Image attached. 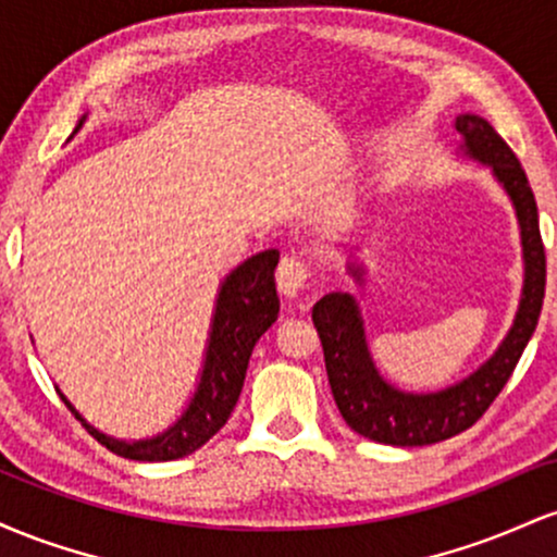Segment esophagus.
<instances>
[{
    "label": "esophagus",
    "mask_w": 557,
    "mask_h": 557,
    "mask_svg": "<svg viewBox=\"0 0 557 557\" xmlns=\"http://www.w3.org/2000/svg\"><path fill=\"white\" fill-rule=\"evenodd\" d=\"M309 280V267L298 257H285L277 267V287L285 298H298Z\"/></svg>",
    "instance_id": "obj_1"
}]
</instances>
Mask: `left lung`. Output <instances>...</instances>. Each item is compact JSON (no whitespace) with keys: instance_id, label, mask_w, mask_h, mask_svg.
Segmentation results:
<instances>
[{"instance_id":"1","label":"left lung","mask_w":557,"mask_h":557,"mask_svg":"<svg viewBox=\"0 0 557 557\" xmlns=\"http://www.w3.org/2000/svg\"><path fill=\"white\" fill-rule=\"evenodd\" d=\"M456 131L461 136V154L490 168L492 177L500 183L505 196L513 203L523 257L519 309L508 335L476 372L437 393H406L389 385L376 369L359 300L341 290L317 300L311 319L322 341L332 398L350 430L382 445H434L476 424L492 400L500 395L523 348L532 341L545 298V246H542L540 216H536V201L527 172L510 146L497 136L495 127L479 114H458ZM348 274L361 285L367 267L350 257Z\"/></svg>"}]
</instances>
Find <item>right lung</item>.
I'll return each mask as SVG.
<instances>
[{
	"label": "right lung",
	"mask_w": 557,
	"mask_h": 557,
	"mask_svg": "<svg viewBox=\"0 0 557 557\" xmlns=\"http://www.w3.org/2000/svg\"><path fill=\"white\" fill-rule=\"evenodd\" d=\"M88 114H83L75 125L73 136L86 123ZM70 136V138H73ZM67 138V140H70ZM280 261L277 248L261 251L257 257L246 259L235 267L220 283L216 290V304L212 314V327H209L207 356H203L201 376H198L196 393L190 395L188 406L164 432L144 440H120L104 434L88 424L86 419L75 411V406L65 395V406L75 413V419L86 426L88 432L99 440L107 450L117 456L131 458V461H175V458L190 456L203 443L214 437L225 426L233 413L235 403L240 398L243 380H246L248 359H251L253 345L259 337L277 322L280 298L274 287V267Z\"/></svg>",
	"instance_id": "1"
}]
</instances>
